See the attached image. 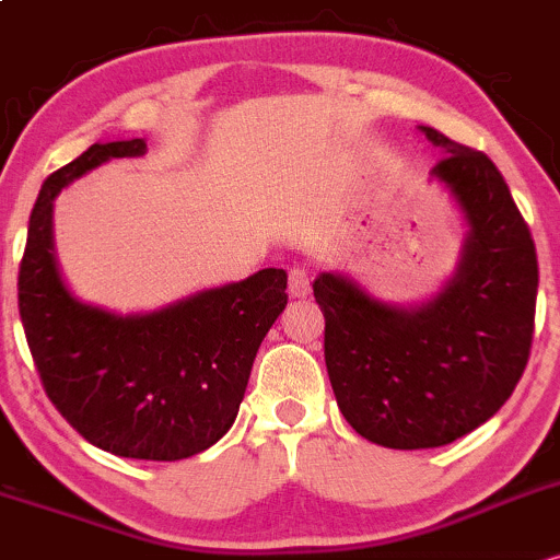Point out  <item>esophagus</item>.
Listing matches in <instances>:
<instances>
[{
  "mask_svg": "<svg viewBox=\"0 0 560 560\" xmlns=\"http://www.w3.org/2000/svg\"><path fill=\"white\" fill-rule=\"evenodd\" d=\"M288 291L296 299H304L310 293V272L304 267H291V272H288Z\"/></svg>",
  "mask_w": 560,
  "mask_h": 560,
  "instance_id": "esophagus-1",
  "label": "esophagus"
}]
</instances>
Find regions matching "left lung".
<instances>
[{
	"label": "left lung",
	"mask_w": 560,
	"mask_h": 560,
	"mask_svg": "<svg viewBox=\"0 0 560 560\" xmlns=\"http://www.w3.org/2000/svg\"><path fill=\"white\" fill-rule=\"evenodd\" d=\"M442 148L431 177L468 219L457 272L420 306H388L323 272L325 364L338 407L368 442L429 450L466 436L505 405L524 375L537 306V250L505 179L481 150L420 127Z\"/></svg>",
	"instance_id": "obj_1"
}]
</instances>
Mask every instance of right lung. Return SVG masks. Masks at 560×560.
<instances>
[{"mask_svg": "<svg viewBox=\"0 0 560 560\" xmlns=\"http://www.w3.org/2000/svg\"><path fill=\"white\" fill-rule=\"evenodd\" d=\"M144 140L94 142L44 179L18 272V310L49 401L94 447L135 460H182L235 423L250 364L288 304L285 269L200 291L150 314L81 304L60 278L52 200L110 159L142 155Z\"/></svg>", "mask_w": 560, "mask_h": 560, "instance_id": "1", "label": "right lung"}]
</instances>
